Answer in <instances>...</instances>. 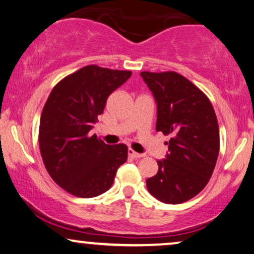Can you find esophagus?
<instances>
[{
	"instance_id": "esophagus-1",
	"label": "esophagus",
	"mask_w": 254,
	"mask_h": 254,
	"mask_svg": "<svg viewBox=\"0 0 254 254\" xmlns=\"http://www.w3.org/2000/svg\"><path fill=\"white\" fill-rule=\"evenodd\" d=\"M127 153H128V156L132 159H139V158H142V156H144V154H140V153L134 152L132 148H128Z\"/></svg>"
}]
</instances>
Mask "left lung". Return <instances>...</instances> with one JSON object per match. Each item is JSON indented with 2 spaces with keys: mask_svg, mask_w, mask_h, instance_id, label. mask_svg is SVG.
<instances>
[{
  "mask_svg": "<svg viewBox=\"0 0 254 254\" xmlns=\"http://www.w3.org/2000/svg\"><path fill=\"white\" fill-rule=\"evenodd\" d=\"M140 76L158 103L156 131L170 135L167 158L156 175L146 180L147 190L164 203H182L203 190L220 151V130L209 99L193 83L175 72Z\"/></svg>",
  "mask_w": 254,
  "mask_h": 254,
  "instance_id": "1",
  "label": "left lung"
}]
</instances>
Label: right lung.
Segmentation results:
<instances>
[{
    "mask_svg": "<svg viewBox=\"0 0 254 254\" xmlns=\"http://www.w3.org/2000/svg\"><path fill=\"white\" fill-rule=\"evenodd\" d=\"M131 74L91 64L60 80L45 103L39 127L42 161L53 181L74 197L105 193L127 161V145H107L90 130L108 96Z\"/></svg>",
    "mask_w": 254,
    "mask_h": 254,
    "instance_id": "obj_1",
    "label": "right lung"
}]
</instances>
